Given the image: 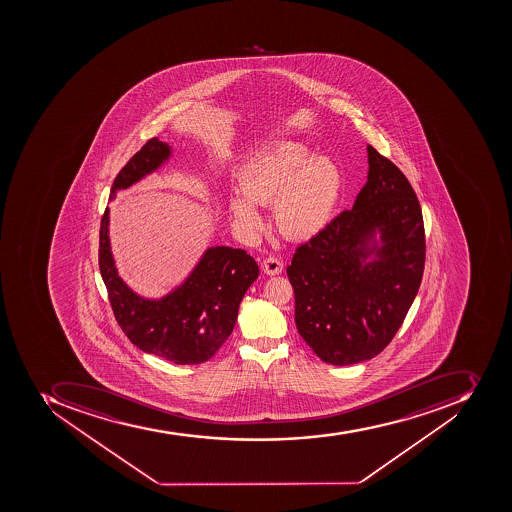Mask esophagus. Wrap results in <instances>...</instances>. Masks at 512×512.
<instances>
[{
	"instance_id": "34e87169",
	"label": "esophagus",
	"mask_w": 512,
	"mask_h": 512,
	"mask_svg": "<svg viewBox=\"0 0 512 512\" xmlns=\"http://www.w3.org/2000/svg\"><path fill=\"white\" fill-rule=\"evenodd\" d=\"M262 270H264L267 275L282 274V261H280L278 258H275V256H269V258H266L264 261H262Z\"/></svg>"
}]
</instances>
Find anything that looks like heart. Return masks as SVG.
Masks as SVG:
<instances>
[{"label":"heart","mask_w":512,"mask_h":512,"mask_svg":"<svg viewBox=\"0 0 512 512\" xmlns=\"http://www.w3.org/2000/svg\"><path fill=\"white\" fill-rule=\"evenodd\" d=\"M238 186L243 195H232L227 208L240 229L258 232L262 218L254 203H274L278 229L302 240L317 235L330 219L341 192V171L301 142L280 141L246 158Z\"/></svg>","instance_id":"1"}]
</instances>
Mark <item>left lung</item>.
Instances as JSON below:
<instances>
[{
    "instance_id": "obj_1",
    "label": "left lung",
    "mask_w": 512,
    "mask_h": 512,
    "mask_svg": "<svg viewBox=\"0 0 512 512\" xmlns=\"http://www.w3.org/2000/svg\"><path fill=\"white\" fill-rule=\"evenodd\" d=\"M367 150L368 181L352 210L299 245L286 267L299 334L323 362L339 367L373 359L391 343L426 261L415 190L389 158ZM371 253L376 259L368 262Z\"/></svg>"
}]
</instances>
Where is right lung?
Here are the masks:
<instances>
[{"label":"right lung","instance_id":"add662e5","mask_svg":"<svg viewBox=\"0 0 512 512\" xmlns=\"http://www.w3.org/2000/svg\"><path fill=\"white\" fill-rule=\"evenodd\" d=\"M171 155L165 142L152 137L121 168L110 189H128L160 168ZM99 269L109 293L113 315L134 346L176 365L210 360L226 343L237 322L238 306L259 267L240 248H208L186 282L161 299H144L129 290L118 275L110 251L109 208L99 232Z\"/></svg>","mask_w":512,"mask_h":512}]
</instances>
